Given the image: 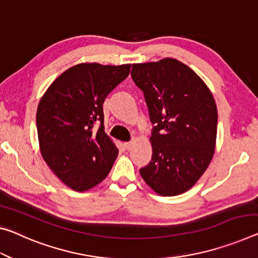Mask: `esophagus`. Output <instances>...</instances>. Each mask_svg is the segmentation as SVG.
Instances as JSON below:
<instances>
[{"instance_id": "obj_1", "label": "esophagus", "mask_w": 258, "mask_h": 258, "mask_svg": "<svg viewBox=\"0 0 258 258\" xmlns=\"http://www.w3.org/2000/svg\"><path fill=\"white\" fill-rule=\"evenodd\" d=\"M133 144H134V141L132 140V141L125 142V144H124V146H125V148H126V149H127V150H130L131 148H132V146H133Z\"/></svg>"}]
</instances>
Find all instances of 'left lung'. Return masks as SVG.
I'll return each instance as SVG.
<instances>
[{"mask_svg":"<svg viewBox=\"0 0 258 258\" xmlns=\"http://www.w3.org/2000/svg\"><path fill=\"white\" fill-rule=\"evenodd\" d=\"M132 79L144 93L153 157L140 169L144 180L163 196L189 189L215 153L217 107L196 73L177 59L133 64Z\"/></svg>","mask_w":258,"mask_h":258,"instance_id":"left-lung-1","label":"left lung"}]
</instances>
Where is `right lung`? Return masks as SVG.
Masks as SVG:
<instances>
[{
  "label": "right lung",
  "instance_id": "add662e5",
  "mask_svg": "<svg viewBox=\"0 0 258 258\" xmlns=\"http://www.w3.org/2000/svg\"><path fill=\"white\" fill-rule=\"evenodd\" d=\"M130 69L131 64H78L57 78L40 101L36 128L41 154L72 189L87 190L111 170L118 149L104 133L103 102Z\"/></svg>",
  "mask_w": 258,
  "mask_h": 258
}]
</instances>
